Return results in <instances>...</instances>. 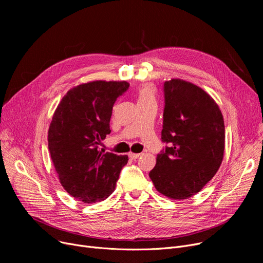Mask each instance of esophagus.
Masks as SVG:
<instances>
[{
	"mask_svg": "<svg viewBox=\"0 0 263 263\" xmlns=\"http://www.w3.org/2000/svg\"><path fill=\"white\" fill-rule=\"evenodd\" d=\"M140 154H133V153H129V158L130 159H132V160H136V159H139L140 158Z\"/></svg>",
	"mask_w": 263,
	"mask_h": 263,
	"instance_id": "obj_1",
	"label": "esophagus"
}]
</instances>
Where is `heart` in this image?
<instances>
[{
	"instance_id": "heart-1",
	"label": "heart",
	"mask_w": 263,
	"mask_h": 263,
	"mask_svg": "<svg viewBox=\"0 0 263 263\" xmlns=\"http://www.w3.org/2000/svg\"><path fill=\"white\" fill-rule=\"evenodd\" d=\"M156 95L157 89L153 84L146 83V84L141 85L137 88V102H139V105L156 102Z\"/></svg>"
}]
</instances>
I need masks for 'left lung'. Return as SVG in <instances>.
<instances>
[{
	"mask_svg": "<svg viewBox=\"0 0 263 263\" xmlns=\"http://www.w3.org/2000/svg\"><path fill=\"white\" fill-rule=\"evenodd\" d=\"M162 141L167 143L149 173L155 187L172 199H186L200 192L224 158L223 114L212 97L181 79L164 83Z\"/></svg>",
	"mask_w": 263,
	"mask_h": 263,
	"instance_id": "obj_1",
	"label": "left lung"
}]
</instances>
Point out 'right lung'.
<instances>
[{
  "label": "right lung",
  "mask_w": 263,
  "mask_h": 263,
  "mask_svg": "<svg viewBox=\"0 0 263 263\" xmlns=\"http://www.w3.org/2000/svg\"><path fill=\"white\" fill-rule=\"evenodd\" d=\"M128 88L127 81L82 83L69 89L54 110L48 131L51 160L62 186L77 200H105L128 163V156L100 149L110 133L113 105Z\"/></svg>",
  "instance_id": "obj_1"
}]
</instances>
